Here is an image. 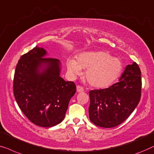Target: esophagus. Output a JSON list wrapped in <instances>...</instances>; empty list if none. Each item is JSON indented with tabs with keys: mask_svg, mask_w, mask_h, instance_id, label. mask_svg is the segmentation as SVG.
I'll return each instance as SVG.
<instances>
[{
	"mask_svg": "<svg viewBox=\"0 0 154 154\" xmlns=\"http://www.w3.org/2000/svg\"><path fill=\"white\" fill-rule=\"evenodd\" d=\"M84 91V88L82 87L81 86H77V91L79 93V92H83Z\"/></svg>",
	"mask_w": 154,
	"mask_h": 154,
	"instance_id": "esophagus-1",
	"label": "esophagus"
}]
</instances>
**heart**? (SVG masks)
Instances as JSON below:
<instances>
[{"label":"heart","mask_w":154,"mask_h":154,"mask_svg":"<svg viewBox=\"0 0 154 154\" xmlns=\"http://www.w3.org/2000/svg\"><path fill=\"white\" fill-rule=\"evenodd\" d=\"M68 72L73 77L81 74L82 69H88L85 78L89 85L98 88H107L119 77L122 63L117 58L112 57L104 51H86L79 54L77 60L68 58Z\"/></svg>","instance_id":"heart-1"}]
</instances>
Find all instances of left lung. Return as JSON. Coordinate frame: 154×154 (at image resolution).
<instances>
[{"instance_id":"obj_1","label":"left lung","mask_w":154,"mask_h":154,"mask_svg":"<svg viewBox=\"0 0 154 154\" xmlns=\"http://www.w3.org/2000/svg\"><path fill=\"white\" fill-rule=\"evenodd\" d=\"M141 71L136 63L128 65L119 82L109 88L89 91V119L103 128L116 127L137 107L141 98Z\"/></svg>"}]
</instances>
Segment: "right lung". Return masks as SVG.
Masks as SVG:
<instances>
[{"label":"right lung","instance_id":"1","mask_svg":"<svg viewBox=\"0 0 154 154\" xmlns=\"http://www.w3.org/2000/svg\"><path fill=\"white\" fill-rule=\"evenodd\" d=\"M46 55L45 49L37 46L21 56L14 72L13 92L29 120L47 128L64 119L76 86L60 77L59 60L45 58Z\"/></svg>","mask_w":154,"mask_h":154}]
</instances>
